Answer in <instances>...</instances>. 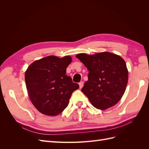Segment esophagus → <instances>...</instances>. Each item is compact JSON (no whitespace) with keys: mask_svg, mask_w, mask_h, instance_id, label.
Returning <instances> with one entry per match:
<instances>
[{"mask_svg":"<svg viewBox=\"0 0 149 149\" xmlns=\"http://www.w3.org/2000/svg\"><path fill=\"white\" fill-rule=\"evenodd\" d=\"M83 85H84V83L83 82H80L79 83V88L81 89L83 87Z\"/></svg>","mask_w":149,"mask_h":149,"instance_id":"obj_1","label":"esophagus"}]
</instances>
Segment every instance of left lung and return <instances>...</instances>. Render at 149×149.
<instances>
[{"label": "left lung", "mask_w": 149, "mask_h": 149, "mask_svg": "<svg viewBox=\"0 0 149 149\" xmlns=\"http://www.w3.org/2000/svg\"><path fill=\"white\" fill-rule=\"evenodd\" d=\"M76 57L89 71L81 91L91 104L101 110L116 105L128 83V70L123 58L107 52L94 55L79 53Z\"/></svg>", "instance_id": "obj_1"}]
</instances>
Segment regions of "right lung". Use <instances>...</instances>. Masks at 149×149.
<instances>
[{
	"label": "right lung",
	"mask_w": 149,
	"mask_h": 149,
	"mask_svg": "<svg viewBox=\"0 0 149 149\" xmlns=\"http://www.w3.org/2000/svg\"><path fill=\"white\" fill-rule=\"evenodd\" d=\"M72 61L70 56H48L33 62L26 70L25 79L30 100L42 114L55 116L68 105L72 93L79 88L66 74Z\"/></svg>",
	"instance_id": "add662e5"
}]
</instances>
